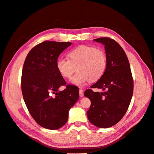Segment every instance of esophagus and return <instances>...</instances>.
Here are the masks:
<instances>
[{
    "label": "esophagus",
    "mask_w": 154,
    "mask_h": 154,
    "mask_svg": "<svg viewBox=\"0 0 154 154\" xmlns=\"http://www.w3.org/2000/svg\"><path fill=\"white\" fill-rule=\"evenodd\" d=\"M79 93H80V97L83 96V89H81V88H80V89H79Z\"/></svg>",
    "instance_id": "esophagus-1"
}]
</instances>
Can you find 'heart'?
<instances>
[{
    "label": "heart",
    "mask_w": 154,
    "mask_h": 154,
    "mask_svg": "<svg viewBox=\"0 0 154 154\" xmlns=\"http://www.w3.org/2000/svg\"><path fill=\"white\" fill-rule=\"evenodd\" d=\"M69 60L59 58L57 68L61 75L69 78L78 70V72L72 77L71 82L74 85L83 86L90 81H98L105 72L107 60L104 51L94 46L80 45L70 51Z\"/></svg>",
    "instance_id": "b5f03b06"
}]
</instances>
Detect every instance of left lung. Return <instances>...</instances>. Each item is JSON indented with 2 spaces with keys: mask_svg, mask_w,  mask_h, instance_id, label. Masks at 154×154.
Masks as SVG:
<instances>
[{
  "mask_svg": "<svg viewBox=\"0 0 154 154\" xmlns=\"http://www.w3.org/2000/svg\"><path fill=\"white\" fill-rule=\"evenodd\" d=\"M105 45L107 66L102 78L91 87L103 92L87 89L85 96L91 101L87 115L89 122L99 128L112 127L123 118L128 109L134 81L127 56L114 40L102 37L94 40Z\"/></svg>",
  "mask_w": 154,
  "mask_h": 154,
  "instance_id": "obj_1",
  "label": "left lung"
}]
</instances>
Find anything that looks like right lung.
Returning a JSON list of instances; mask_svg holds the SVG:
<instances>
[{"mask_svg":"<svg viewBox=\"0 0 154 154\" xmlns=\"http://www.w3.org/2000/svg\"><path fill=\"white\" fill-rule=\"evenodd\" d=\"M71 42H43L27 55L21 78L22 92L32 118L41 127L61 128L68 119L69 110L79 98V88L66 85L57 68L59 55ZM66 86L62 91L58 88Z\"/></svg>","mask_w":154,"mask_h":154,"instance_id":"right-lung-1","label":"right lung"}]
</instances>
